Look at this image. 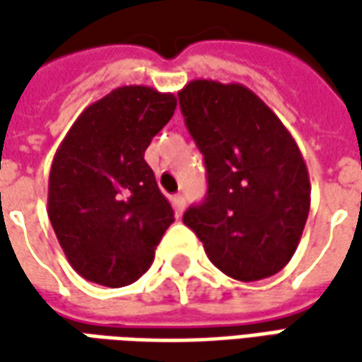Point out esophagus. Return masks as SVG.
<instances>
[{"label": "esophagus", "instance_id": "34e87169", "mask_svg": "<svg viewBox=\"0 0 362 362\" xmlns=\"http://www.w3.org/2000/svg\"><path fill=\"white\" fill-rule=\"evenodd\" d=\"M173 205L177 214H183V211H185V205H187V203H185V197H183V195H175Z\"/></svg>", "mask_w": 362, "mask_h": 362}]
</instances>
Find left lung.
<instances>
[{
  "instance_id": "obj_1",
  "label": "left lung",
  "mask_w": 362,
  "mask_h": 362,
  "mask_svg": "<svg viewBox=\"0 0 362 362\" xmlns=\"http://www.w3.org/2000/svg\"><path fill=\"white\" fill-rule=\"evenodd\" d=\"M179 105L207 169V195L189 207L183 223L233 280L278 274L294 256L310 211V179L296 141L243 84L191 80Z\"/></svg>"
}]
</instances>
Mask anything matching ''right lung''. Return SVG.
Listing matches in <instances>:
<instances>
[{
  "label": "right lung",
  "instance_id": "obj_1",
  "mask_svg": "<svg viewBox=\"0 0 362 362\" xmlns=\"http://www.w3.org/2000/svg\"><path fill=\"white\" fill-rule=\"evenodd\" d=\"M177 98L120 86L92 103L66 132L48 181V216L70 266L88 282H136L175 221L145 151L171 120Z\"/></svg>",
  "mask_w": 362,
  "mask_h": 362
}]
</instances>
